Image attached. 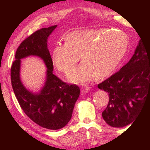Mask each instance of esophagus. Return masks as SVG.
Segmentation results:
<instances>
[{
    "instance_id": "34e87169",
    "label": "esophagus",
    "mask_w": 150,
    "mask_h": 150,
    "mask_svg": "<svg viewBox=\"0 0 150 150\" xmlns=\"http://www.w3.org/2000/svg\"><path fill=\"white\" fill-rule=\"evenodd\" d=\"M91 87H87V86H85V87H83L82 88V92L83 93H87L89 92V90H90Z\"/></svg>"
}]
</instances>
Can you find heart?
<instances>
[{
  "instance_id": "obj_1",
  "label": "heart",
  "mask_w": 150,
  "mask_h": 150,
  "mask_svg": "<svg viewBox=\"0 0 150 150\" xmlns=\"http://www.w3.org/2000/svg\"><path fill=\"white\" fill-rule=\"evenodd\" d=\"M65 41L53 48V63L58 70L68 73L80 56L82 64L68 76L70 81L78 83L111 75L124 57L129 44L125 34L106 29L73 31Z\"/></svg>"
}]
</instances>
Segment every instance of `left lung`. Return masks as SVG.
I'll return each instance as SVG.
<instances>
[{
	"instance_id": "obj_1",
	"label": "left lung",
	"mask_w": 150,
	"mask_h": 150,
	"mask_svg": "<svg viewBox=\"0 0 150 150\" xmlns=\"http://www.w3.org/2000/svg\"><path fill=\"white\" fill-rule=\"evenodd\" d=\"M98 88L106 92L109 100L102 112L106 123L122 128L131 123L150 98V52L142 39L127 64Z\"/></svg>"
}]
</instances>
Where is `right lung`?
<instances>
[{"label":"right lung","instance_id":"right-lung-1","mask_svg":"<svg viewBox=\"0 0 150 150\" xmlns=\"http://www.w3.org/2000/svg\"><path fill=\"white\" fill-rule=\"evenodd\" d=\"M56 27L42 28L26 38L17 49L10 70L12 87L20 107L32 121L50 130H58L68 124L80 92L77 85L66 83L53 74L47 39ZM29 55L42 58L47 67L45 85L39 94L29 92L19 78L20 59Z\"/></svg>","mask_w":150,"mask_h":150}]
</instances>
